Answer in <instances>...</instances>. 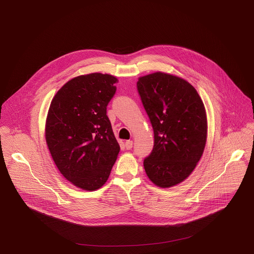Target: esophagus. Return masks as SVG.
<instances>
[{
	"instance_id": "obj_1",
	"label": "esophagus",
	"mask_w": 254,
	"mask_h": 254,
	"mask_svg": "<svg viewBox=\"0 0 254 254\" xmlns=\"http://www.w3.org/2000/svg\"><path fill=\"white\" fill-rule=\"evenodd\" d=\"M125 146H126L127 150H130L132 148V140H127L126 143H125Z\"/></svg>"
}]
</instances>
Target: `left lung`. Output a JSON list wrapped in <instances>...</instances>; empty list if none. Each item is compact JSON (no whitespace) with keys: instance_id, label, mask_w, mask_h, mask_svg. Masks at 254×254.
<instances>
[{"instance_id":"obj_1","label":"left lung","mask_w":254,"mask_h":254,"mask_svg":"<svg viewBox=\"0 0 254 254\" xmlns=\"http://www.w3.org/2000/svg\"><path fill=\"white\" fill-rule=\"evenodd\" d=\"M136 87L155 138L152 153L143 160L144 171L155 185L173 187L189 177L203 155V101L188 81L163 72L139 77Z\"/></svg>"}]
</instances>
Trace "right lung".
I'll return each mask as SVG.
<instances>
[{
	"label": "right lung",
	"instance_id": "obj_1",
	"mask_svg": "<svg viewBox=\"0 0 254 254\" xmlns=\"http://www.w3.org/2000/svg\"><path fill=\"white\" fill-rule=\"evenodd\" d=\"M118 79L90 73L66 82L53 97L45 136L52 159L69 182L86 191L102 187L120 153L106 116Z\"/></svg>",
	"mask_w": 254,
	"mask_h": 254
}]
</instances>
